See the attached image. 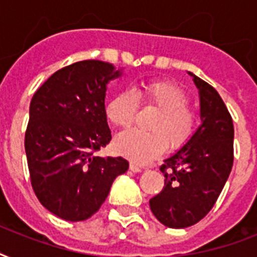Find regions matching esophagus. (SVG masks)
<instances>
[{"label":"esophagus","instance_id":"34e87169","mask_svg":"<svg viewBox=\"0 0 257 257\" xmlns=\"http://www.w3.org/2000/svg\"><path fill=\"white\" fill-rule=\"evenodd\" d=\"M129 168H131V171H132V172H141V171H143V168H141V167H139L137 164H135V163H131V164H129Z\"/></svg>","mask_w":257,"mask_h":257}]
</instances>
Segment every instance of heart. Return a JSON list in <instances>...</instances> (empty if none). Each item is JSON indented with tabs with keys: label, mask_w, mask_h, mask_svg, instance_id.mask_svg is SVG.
<instances>
[{
	"label": "heart",
	"mask_w": 257,
	"mask_h": 257,
	"mask_svg": "<svg viewBox=\"0 0 257 257\" xmlns=\"http://www.w3.org/2000/svg\"><path fill=\"white\" fill-rule=\"evenodd\" d=\"M139 104L157 110L149 122L151 132H126L114 141L120 155L136 163H148L164 152L183 148L197 128V116L192 110L189 97L171 81L151 80L139 84L132 92H120L105 106V114L121 131L132 128L136 122Z\"/></svg>",
	"instance_id": "heart-1"
}]
</instances>
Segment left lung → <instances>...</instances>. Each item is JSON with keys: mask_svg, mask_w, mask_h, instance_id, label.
Listing matches in <instances>:
<instances>
[{"mask_svg": "<svg viewBox=\"0 0 257 257\" xmlns=\"http://www.w3.org/2000/svg\"><path fill=\"white\" fill-rule=\"evenodd\" d=\"M201 125L183 148L164 160L165 187L149 200L156 219L169 228L199 223L215 205L233 165V122L213 86L193 73Z\"/></svg>", "mask_w": 257, "mask_h": 257, "instance_id": "left-lung-1", "label": "left lung"}]
</instances>
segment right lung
Returning <instances> with one entry per match:
<instances>
[{
    "mask_svg": "<svg viewBox=\"0 0 257 257\" xmlns=\"http://www.w3.org/2000/svg\"><path fill=\"white\" fill-rule=\"evenodd\" d=\"M118 76L109 62H74L52 74L30 101L25 152L32 187L48 211L68 221L94 215L114 179L128 171L122 157L94 155L112 140L105 92Z\"/></svg>",
    "mask_w": 257,
    "mask_h": 257,
    "instance_id": "1",
    "label": "right lung"
}]
</instances>
